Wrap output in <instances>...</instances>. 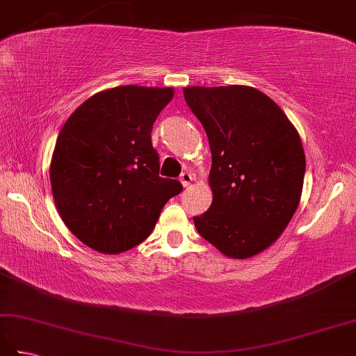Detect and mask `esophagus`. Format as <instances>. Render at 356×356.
<instances>
[{
    "mask_svg": "<svg viewBox=\"0 0 356 356\" xmlns=\"http://www.w3.org/2000/svg\"><path fill=\"white\" fill-rule=\"evenodd\" d=\"M180 182H182V185H184L185 188L190 186L191 182H193V174L188 172V171L182 172V174H180Z\"/></svg>",
    "mask_w": 356,
    "mask_h": 356,
    "instance_id": "esophagus-1",
    "label": "esophagus"
}]
</instances>
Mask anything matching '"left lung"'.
Masks as SVG:
<instances>
[{
	"label": "left lung",
	"instance_id": "8db88e82",
	"mask_svg": "<svg viewBox=\"0 0 356 356\" xmlns=\"http://www.w3.org/2000/svg\"><path fill=\"white\" fill-rule=\"evenodd\" d=\"M184 96L213 156V203L194 217L195 228L231 259L260 254L282 236L301 199L306 157L297 128L254 87H185Z\"/></svg>",
	"mask_w": 356,
	"mask_h": 356
}]
</instances>
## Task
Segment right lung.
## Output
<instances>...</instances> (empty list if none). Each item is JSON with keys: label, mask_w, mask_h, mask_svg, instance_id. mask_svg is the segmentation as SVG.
<instances>
[{"label": "right lung", "mask_w": 356, "mask_h": 356, "mask_svg": "<svg viewBox=\"0 0 356 356\" xmlns=\"http://www.w3.org/2000/svg\"><path fill=\"white\" fill-rule=\"evenodd\" d=\"M171 87L124 86L88 97L59 131L50 184L59 216L73 236L102 254L142 243L161 211L182 191L159 176L151 143L156 118Z\"/></svg>", "instance_id": "right-lung-1"}]
</instances>
